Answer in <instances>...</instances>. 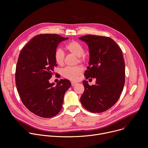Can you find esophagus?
<instances>
[{
    "label": "esophagus",
    "mask_w": 148,
    "mask_h": 148,
    "mask_svg": "<svg viewBox=\"0 0 148 148\" xmlns=\"http://www.w3.org/2000/svg\"><path fill=\"white\" fill-rule=\"evenodd\" d=\"M71 85H72V86H75V85H77V82H74V81H72L71 82Z\"/></svg>",
    "instance_id": "obj_1"
}]
</instances>
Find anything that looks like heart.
<instances>
[{"instance_id":"b5f03b06","label":"heart","mask_w":148,"mask_h":148,"mask_svg":"<svg viewBox=\"0 0 148 148\" xmlns=\"http://www.w3.org/2000/svg\"><path fill=\"white\" fill-rule=\"evenodd\" d=\"M66 50L78 56L77 62L85 63L87 56L84 53V48L81 44L76 41H71L65 45ZM65 55L61 49H57L54 53V59L56 63L62 66L64 62ZM84 69L81 66L67 67L62 70V75L66 78L71 81H77L83 72Z\"/></svg>"}]
</instances>
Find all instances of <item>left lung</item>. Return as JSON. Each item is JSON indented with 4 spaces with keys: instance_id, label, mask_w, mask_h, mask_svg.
<instances>
[{
    "instance_id": "obj_1",
    "label": "left lung",
    "mask_w": 148,
    "mask_h": 148,
    "mask_svg": "<svg viewBox=\"0 0 148 148\" xmlns=\"http://www.w3.org/2000/svg\"><path fill=\"white\" fill-rule=\"evenodd\" d=\"M89 47L90 59L84 75L96 78V84L84 81V92L80 100L82 106L93 113L111 108L118 100L125 82V63L122 51L108 37L86 35L79 38Z\"/></svg>"
}]
</instances>
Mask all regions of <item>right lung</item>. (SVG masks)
<instances>
[{"label":"right lung","instance_id":"right-lung-1","mask_svg":"<svg viewBox=\"0 0 148 148\" xmlns=\"http://www.w3.org/2000/svg\"><path fill=\"white\" fill-rule=\"evenodd\" d=\"M69 38L56 34H38L21 51L15 70V84L22 102L35 115L45 118L62 110L63 97L71 84L60 79L56 86L49 80L57 66L54 53L61 41Z\"/></svg>","mask_w":148,"mask_h":148}]
</instances>
